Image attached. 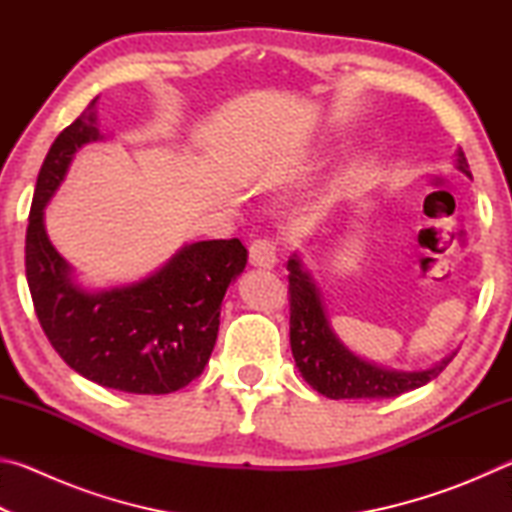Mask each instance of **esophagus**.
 Wrapping results in <instances>:
<instances>
[{
    "label": "esophagus",
    "instance_id": "34e87169",
    "mask_svg": "<svg viewBox=\"0 0 512 512\" xmlns=\"http://www.w3.org/2000/svg\"><path fill=\"white\" fill-rule=\"evenodd\" d=\"M277 262V241L273 237H259L250 244V264L257 268H273Z\"/></svg>",
    "mask_w": 512,
    "mask_h": 512
}]
</instances>
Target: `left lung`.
Masks as SVG:
<instances>
[{
    "mask_svg": "<svg viewBox=\"0 0 512 512\" xmlns=\"http://www.w3.org/2000/svg\"><path fill=\"white\" fill-rule=\"evenodd\" d=\"M458 169L470 176V164L463 149L456 153ZM289 329L291 352L296 366L307 384L329 400H384L397 397L406 391H415L431 379H436L454 357L440 361L436 368L420 372L386 370L375 363H368L345 348L336 339L327 323L323 302L311 282L309 273L302 268L298 257L289 259Z\"/></svg>",
    "mask_w": 512,
    "mask_h": 512,
    "instance_id": "left-lung-1",
    "label": "left lung"
}]
</instances>
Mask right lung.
<instances>
[{"label": "right lung", "mask_w": 512, "mask_h": 512, "mask_svg": "<svg viewBox=\"0 0 512 512\" xmlns=\"http://www.w3.org/2000/svg\"><path fill=\"white\" fill-rule=\"evenodd\" d=\"M94 103L56 137L38 173L24 246L31 300L51 348L79 375L124 393L167 395L203 372L225 289L244 271L248 250L239 239L198 241L133 287H76L42 214L76 149L99 140Z\"/></svg>", "instance_id": "obj_1"}]
</instances>
